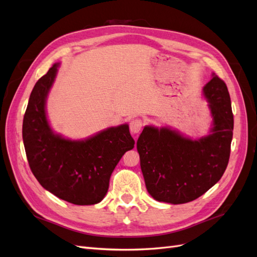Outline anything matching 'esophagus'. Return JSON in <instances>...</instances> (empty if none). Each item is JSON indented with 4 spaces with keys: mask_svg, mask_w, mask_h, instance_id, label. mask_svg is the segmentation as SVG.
<instances>
[{
    "mask_svg": "<svg viewBox=\"0 0 257 257\" xmlns=\"http://www.w3.org/2000/svg\"><path fill=\"white\" fill-rule=\"evenodd\" d=\"M143 124H144V122L142 119L137 118V119L132 120L130 123V130L132 133H134V134L139 133V132H141L143 128Z\"/></svg>",
    "mask_w": 257,
    "mask_h": 257,
    "instance_id": "1",
    "label": "esophagus"
}]
</instances>
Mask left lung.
Wrapping results in <instances>:
<instances>
[{"label": "left lung", "mask_w": 257, "mask_h": 257, "mask_svg": "<svg viewBox=\"0 0 257 257\" xmlns=\"http://www.w3.org/2000/svg\"><path fill=\"white\" fill-rule=\"evenodd\" d=\"M213 116L211 134L191 141L166 127L145 126L137 141L146 188L159 201L184 204L205 194L227 167L234 130L230 96L215 75L204 87Z\"/></svg>", "instance_id": "obj_1"}]
</instances>
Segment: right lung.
Wrapping results in <instances>:
<instances>
[{
  "mask_svg": "<svg viewBox=\"0 0 257 257\" xmlns=\"http://www.w3.org/2000/svg\"><path fill=\"white\" fill-rule=\"evenodd\" d=\"M58 66L54 64L38 79L30 95L22 124L27 159L37 181L53 195L74 205H94L105 197L114 167L135 142L127 124L83 142L53 134L45 102Z\"/></svg>",
  "mask_w": 257,
  "mask_h": 257,
  "instance_id": "1",
  "label": "right lung"
}]
</instances>
